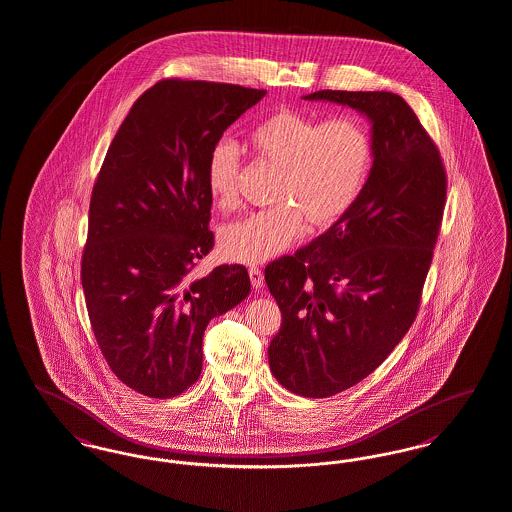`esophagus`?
<instances>
[{"label":"esophagus","mask_w":512,"mask_h":512,"mask_svg":"<svg viewBox=\"0 0 512 512\" xmlns=\"http://www.w3.org/2000/svg\"><path fill=\"white\" fill-rule=\"evenodd\" d=\"M249 278H251V286L255 287V289H261L263 284H265V276H263L259 266H251L249 268Z\"/></svg>","instance_id":"34e87169"}]
</instances>
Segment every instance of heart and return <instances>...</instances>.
I'll use <instances>...</instances> for the list:
<instances>
[{"instance_id": "b5f03b06", "label": "heart", "mask_w": 512, "mask_h": 512, "mask_svg": "<svg viewBox=\"0 0 512 512\" xmlns=\"http://www.w3.org/2000/svg\"><path fill=\"white\" fill-rule=\"evenodd\" d=\"M253 152L280 167L276 202L280 205L226 225L219 234L223 257L242 265H261L293 246L305 232L339 223L356 204L368 181L373 141L366 123L354 116L322 122L299 110H278L249 131ZM242 156L221 139L205 162V188L211 202L228 211L240 204Z\"/></svg>"}]
</instances>
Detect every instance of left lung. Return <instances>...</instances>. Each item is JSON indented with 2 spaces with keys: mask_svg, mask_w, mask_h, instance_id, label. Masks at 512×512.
<instances>
[{
  "mask_svg": "<svg viewBox=\"0 0 512 512\" xmlns=\"http://www.w3.org/2000/svg\"><path fill=\"white\" fill-rule=\"evenodd\" d=\"M371 123L373 164L347 215L265 268L282 310L268 347L276 381L328 398L379 368L411 328L446 205V169L409 104L389 91H316Z\"/></svg>",
  "mask_w": 512,
  "mask_h": 512,
  "instance_id": "8db88e82",
  "label": "left lung"
}]
</instances>
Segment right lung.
<instances>
[{
  "label": "right lung",
  "mask_w": 512,
  "mask_h": 512,
  "mask_svg": "<svg viewBox=\"0 0 512 512\" xmlns=\"http://www.w3.org/2000/svg\"><path fill=\"white\" fill-rule=\"evenodd\" d=\"M265 89L162 80L131 106L89 204L82 286L114 375L150 398H173L202 373L207 324L242 303L246 266L192 270L213 249L205 162L228 125Z\"/></svg>",
  "instance_id": "add662e5"
}]
</instances>
